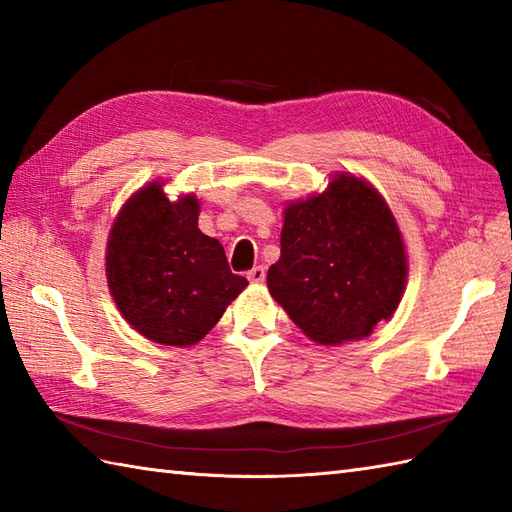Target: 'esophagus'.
<instances>
[{"mask_svg":"<svg viewBox=\"0 0 512 512\" xmlns=\"http://www.w3.org/2000/svg\"><path fill=\"white\" fill-rule=\"evenodd\" d=\"M246 277H248L250 284H262V281L266 279V268H264V266H255V268H250L248 273H246Z\"/></svg>","mask_w":512,"mask_h":512,"instance_id":"1","label":"esophagus"}]
</instances>
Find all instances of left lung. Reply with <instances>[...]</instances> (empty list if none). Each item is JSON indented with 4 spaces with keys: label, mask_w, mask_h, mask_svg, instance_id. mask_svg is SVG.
Returning <instances> with one entry per match:
<instances>
[{
    "label": "left lung",
    "mask_w": 512,
    "mask_h": 512,
    "mask_svg": "<svg viewBox=\"0 0 512 512\" xmlns=\"http://www.w3.org/2000/svg\"><path fill=\"white\" fill-rule=\"evenodd\" d=\"M268 290L308 339H365L391 319L407 284V253L372 184L336 173L328 189L290 202Z\"/></svg>",
    "instance_id": "obj_1"
}]
</instances>
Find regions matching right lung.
Masks as SVG:
<instances>
[{
	"label": "right lung",
	"instance_id": "add662e5",
	"mask_svg": "<svg viewBox=\"0 0 512 512\" xmlns=\"http://www.w3.org/2000/svg\"><path fill=\"white\" fill-rule=\"evenodd\" d=\"M200 202H171L162 182L129 198L107 239L105 275L125 321L149 341L187 347L209 334L248 281L233 275L215 237L198 228Z\"/></svg>",
	"mask_w": 512,
	"mask_h": 512
}]
</instances>
